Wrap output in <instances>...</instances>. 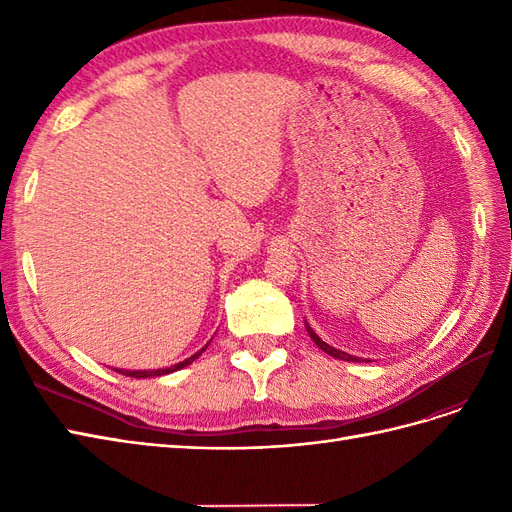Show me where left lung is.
Instances as JSON below:
<instances>
[{
    "mask_svg": "<svg viewBox=\"0 0 512 512\" xmlns=\"http://www.w3.org/2000/svg\"><path fill=\"white\" fill-rule=\"evenodd\" d=\"M305 329H307V333H309V337L314 339V344L320 348V350H324L327 354H331V356H335V359H339V361H359V356H352V354H348V352H342V350H337V348H333V346H329L327 342H322V339L312 331V327H309V324H305Z\"/></svg>",
    "mask_w": 512,
    "mask_h": 512,
    "instance_id": "obj_1",
    "label": "left lung"
}]
</instances>
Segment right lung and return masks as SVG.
<instances>
[{"mask_svg": "<svg viewBox=\"0 0 512 512\" xmlns=\"http://www.w3.org/2000/svg\"><path fill=\"white\" fill-rule=\"evenodd\" d=\"M209 346V344H207ZM205 346V348H207ZM205 348L200 350V352H196V354H192L190 359H185V361H181V363H177V365H170V367H166V369H138V371H128V369H115V371H119V374H123V376H130V378H153V376H164V374H173V371H177V369H181V367H188L192 361H196L200 354L205 352Z\"/></svg>", "mask_w": 512, "mask_h": 512, "instance_id": "1", "label": "right lung"}]
</instances>
